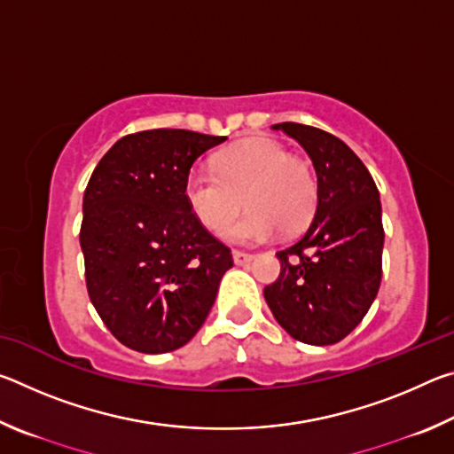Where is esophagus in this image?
I'll list each match as a JSON object with an SVG mask.
<instances>
[{
    "mask_svg": "<svg viewBox=\"0 0 454 454\" xmlns=\"http://www.w3.org/2000/svg\"><path fill=\"white\" fill-rule=\"evenodd\" d=\"M232 258H234V264H238V266H246L254 260V256L248 254V252H240V250H234Z\"/></svg>",
    "mask_w": 454,
    "mask_h": 454,
    "instance_id": "34e87169",
    "label": "esophagus"
}]
</instances>
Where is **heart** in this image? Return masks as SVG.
Wrapping results in <instances>:
<instances>
[{
  "instance_id": "b5f03b06",
  "label": "heart",
  "mask_w": 454,
  "mask_h": 454,
  "mask_svg": "<svg viewBox=\"0 0 454 454\" xmlns=\"http://www.w3.org/2000/svg\"><path fill=\"white\" fill-rule=\"evenodd\" d=\"M190 210L212 232L231 223L243 202L251 212L226 238L238 244H260L278 234H294L314 216L318 184L312 168L292 158L282 144L256 137L222 152L216 172L194 170L186 178Z\"/></svg>"
}]
</instances>
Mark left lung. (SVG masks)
Returning a JSON list of instances; mask_svg holds the SVG:
<instances>
[{"label": "left lung", "instance_id": "1", "mask_svg": "<svg viewBox=\"0 0 454 454\" xmlns=\"http://www.w3.org/2000/svg\"><path fill=\"white\" fill-rule=\"evenodd\" d=\"M302 145L318 180V202L302 238L280 250V276L264 288L274 318L312 347L342 340L366 317L382 278V206L371 172L336 136L276 124Z\"/></svg>", "mask_w": 454, "mask_h": 454}]
</instances>
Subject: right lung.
Returning <instances> with one entry per match:
<instances>
[{
  "label": "right lung",
  "mask_w": 454,
  "mask_h": 454,
  "mask_svg": "<svg viewBox=\"0 0 454 454\" xmlns=\"http://www.w3.org/2000/svg\"><path fill=\"white\" fill-rule=\"evenodd\" d=\"M224 140L168 128L129 134L91 174L80 230L88 294L128 348L162 355L190 342L232 268L186 200L192 164Z\"/></svg>",
  "instance_id": "1"
}]
</instances>
